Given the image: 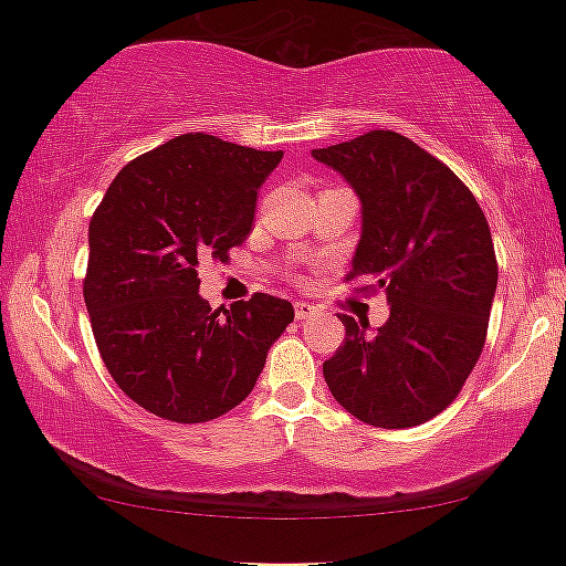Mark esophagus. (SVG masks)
Masks as SVG:
<instances>
[{
	"label": "esophagus",
	"mask_w": 566,
	"mask_h": 566,
	"mask_svg": "<svg viewBox=\"0 0 566 566\" xmlns=\"http://www.w3.org/2000/svg\"><path fill=\"white\" fill-rule=\"evenodd\" d=\"M317 307L310 305V302H297L294 305V315H297V321H310V317H315Z\"/></svg>",
	"instance_id": "esophagus-1"
}]
</instances>
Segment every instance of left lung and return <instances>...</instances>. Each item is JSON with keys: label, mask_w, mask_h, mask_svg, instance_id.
<instances>
[{"label": "left lung", "mask_w": 566, "mask_h": 566, "mask_svg": "<svg viewBox=\"0 0 566 566\" xmlns=\"http://www.w3.org/2000/svg\"><path fill=\"white\" fill-rule=\"evenodd\" d=\"M361 200L346 282L385 292L387 323L338 315L346 338L323 364L338 405L374 428H412L457 400L480 359L497 259L480 202L449 166L395 130L315 148Z\"/></svg>", "instance_id": "obj_1"}]
</instances>
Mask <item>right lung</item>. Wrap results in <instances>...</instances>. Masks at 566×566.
<instances>
[{
    "instance_id": "add662e5",
    "label": "right lung",
    "mask_w": 566,
    "mask_h": 566,
    "mask_svg": "<svg viewBox=\"0 0 566 566\" xmlns=\"http://www.w3.org/2000/svg\"><path fill=\"white\" fill-rule=\"evenodd\" d=\"M282 150L177 135L133 158L90 222L84 302L115 385L174 423L226 416L251 395L292 302L256 292L230 310L200 297V261L251 233L259 187Z\"/></svg>"
}]
</instances>
